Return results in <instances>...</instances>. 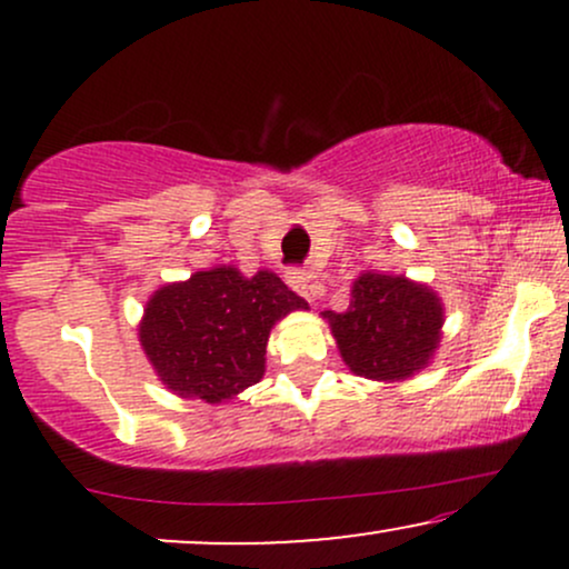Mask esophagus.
I'll return each mask as SVG.
<instances>
[{
	"instance_id": "esophagus-1",
	"label": "esophagus",
	"mask_w": 569,
	"mask_h": 569,
	"mask_svg": "<svg viewBox=\"0 0 569 569\" xmlns=\"http://www.w3.org/2000/svg\"><path fill=\"white\" fill-rule=\"evenodd\" d=\"M289 283H291V289L293 291H299L302 293V297H307V299H312L318 293V286H316V280H312V276L307 270H293V272H289Z\"/></svg>"
}]
</instances>
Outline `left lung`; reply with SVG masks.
<instances>
[{
	"label": "left lung",
	"mask_w": 569,
	"mask_h": 569,
	"mask_svg": "<svg viewBox=\"0 0 569 569\" xmlns=\"http://www.w3.org/2000/svg\"><path fill=\"white\" fill-rule=\"evenodd\" d=\"M345 363L369 380H407L439 345L441 302L428 286L367 272L352 286L348 310H326Z\"/></svg>",
	"instance_id": "left-lung-1"
}]
</instances>
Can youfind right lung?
I'll return each mask as SVG.
<instances>
[{
    "instance_id": "right-lung-1",
    "label": "right lung",
    "mask_w": 569,
    "mask_h": 569,
    "mask_svg": "<svg viewBox=\"0 0 569 569\" xmlns=\"http://www.w3.org/2000/svg\"><path fill=\"white\" fill-rule=\"evenodd\" d=\"M297 307L307 302L276 272L217 267L154 293L139 335L173 393L219 403L262 380L270 329Z\"/></svg>"
}]
</instances>
